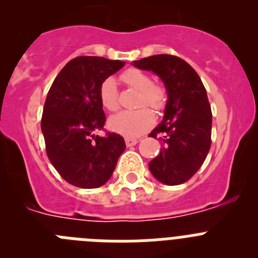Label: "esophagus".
Returning <instances> with one entry per match:
<instances>
[{"mask_svg":"<svg viewBox=\"0 0 258 258\" xmlns=\"http://www.w3.org/2000/svg\"><path fill=\"white\" fill-rule=\"evenodd\" d=\"M138 142H140V140H138V138H125V145H126L127 147L136 146Z\"/></svg>","mask_w":258,"mask_h":258,"instance_id":"1","label":"esophagus"}]
</instances>
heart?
<instances>
[{
    "label": "heart",
    "instance_id": "1",
    "mask_svg": "<svg viewBox=\"0 0 258 258\" xmlns=\"http://www.w3.org/2000/svg\"><path fill=\"white\" fill-rule=\"evenodd\" d=\"M121 80L129 88L140 92L138 106H149L154 109H161L165 106L166 93L160 85H155L151 77L143 71L131 68L121 75ZM99 99L102 106L108 111H116L118 107L116 81L108 77L99 89ZM155 116L149 108H138L136 111H121L108 118V127L121 136L133 138L146 133L154 125Z\"/></svg>",
    "mask_w": 258,
    "mask_h": 258
}]
</instances>
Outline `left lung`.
<instances>
[{"label":"left lung","mask_w":258,"mask_h":258,"mask_svg":"<svg viewBox=\"0 0 258 258\" xmlns=\"http://www.w3.org/2000/svg\"><path fill=\"white\" fill-rule=\"evenodd\" d=\"M132 64L151 71L165 86L166 101L161 122L150 133L160 137V154L149 163L157 181L175 186L184 183L203 165L211 149L212 111L199 75L187 61L159 54Z\"/></svg>","instance_id":"8db88e82"}]
</instances>
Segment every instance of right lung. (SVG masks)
Segmentation results:
<instances>
[{
    "instance_id": "obj_1",
    "label": "right lung",
    "mask_w": 258,
    "mask_h": 258,
    "mask_svg": "<svg viewBox=\"0 0 258 258\" xmlns=\"http://www.w3.org/2000/svg\"><path fill=\"white\" fill-rule=\"evenodd\" d=\"M124 64L102 56H79L63 67L47 93L41 120L47 157L61 178L77 187L103 186L125 150L118 134L95 136L106 122L99 89Z\"/></svg>"
}]
</instances>
